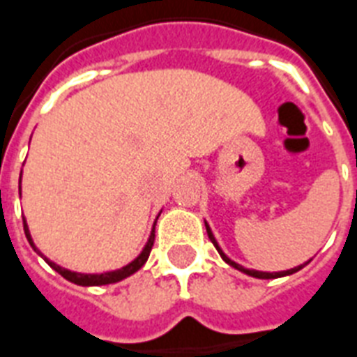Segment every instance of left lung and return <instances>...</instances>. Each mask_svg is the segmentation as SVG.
Here are the masks:
<instances>
[{
    "label": "left lung",
    "mask_w": 357,
    "mask_h": 357,
    "mask_svg": "<svg viewBox=\"0 0 357 357\" xmlns=\"http://www.w3.org/2000/svg\"><path fill=\"white\" fill-rule=\"evenodd\" d=\"M204 227H206V233H208V238L210 242L214 244V248L218 250V253H220V257H222L223 261L227 262L229 266L236 268V270H240L242 273H245V275H251V278H257V279H275V278H284V275H291V273H296L298 270H302L305 264H309L311 262V259H309L307 262H303V264H300V266H294L291 268V270H283V272H259V270H251V268H244L242 264H238V262L231 261L225 253H223V250L220 248V244H218L216 236H214V233H212V229H210V225L206 222H204Z\"/></svg>",
    "instance_id": "obj_1"
}]
</instances>
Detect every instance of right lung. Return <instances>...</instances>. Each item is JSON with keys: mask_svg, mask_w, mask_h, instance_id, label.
<instances>
[{"mask_svg": "<svg viewBox=\"0 0 357 357\" xmlns=\"http://www.w3.org/2000/svg\"><path fill=\"white\" fill-rule=\"evenodd\" d=\"M20 182H22V175H20ZM158 216H156V220H158ZM154 227H156V222L153 223V231H151V234H149V240H147V244H145V248H143L139 255L135 257L132 262H128L126 266L119 268V270H112V272H104V273H78V272H73V270H66V268L59 266V264H55L54 261H50L48 257L44 255L43 251L38 250L31 238V233H29V227H27L26 218H24V233H26L27 242L31 244L33 250L37 251V255L43 257L44 261L48 262L50 266L54 268L55 272L61 273V275H63L66 281H70V283H74V284H79V287H100V284L117 283V281H123V279L130 278L132 273L137 272V270H139V268L143 266L145 262H147L149 255H151V250H153V244H154Z\"/></svg>", "mask_w": 357, "mask_h": 357, "instance_id": "add662e5", "label": "right lung"}]
</instances>
